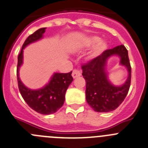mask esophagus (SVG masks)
I'll list each match as a JSON object with an SVG mask.
<instances>
[{"label":"esophagus","instance_id":"obj_1","mask_svg":"<svg viewBox=\"0 0 148 148\" xmlns=\"http://www.w3.org/2000/svg\"><path fill=\"white\" fill-rule=\"evenodd\" d=\"M81 76L80 71H79L77 69H74L72 71V77L73 78H77V77Z\"/></svg>","mask_w":148,"mask_h":148}]
</instances>
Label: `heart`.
I'll use <instances>...</instances> for the list:
<instances>
[{
	"label": "heart",
	"instance_id": "heart-1",
	"mask_svg": "<svg viewBox=\"0 0 148 148\" xmlns=\"http://www.w3.org/2000/svg\"><path fill=\"white\" fill-rule=\"evenodd\" d=\"M100 41L101 38H99V37L92 36L90 37V38H88V40L85 41V46L87 47L93 46V45L97 44L98 42L99 43V44L97 45V46L96 47V48H95L94 51L93 52L92 55H91V57H96V56L99 55L100 53H101V52L107 48V44H106L105 42H103V41H100V42H99V41Z\"/></svg>",
	"mask_w": 148,
	"mask_h": 148
}]
</instances>
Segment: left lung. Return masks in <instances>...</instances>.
<instances>
[{"label": "left lung", "instance_id": "left-lung-1", "mask_svg": "<svg viewBox=\"0 0 148 148\" xmlns=\"http://www.w3.org/2000/svg\"><path fill=\"white\" fill-rule=\"evenodd\" d=\"M115 54L121 58V64L127 67L129 72L127 81L121 86L112 85L105 71L107 59ZM82 69L86 82V101L90 107L99 112H108L118 108L128 94L132 79V67L125 46L122 45L107 49L82 65Z\"/></svg>", "mask_w": 148, "mask_h": 148}]
</instances>
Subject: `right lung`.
<instances>
[{
  "instance_id": "add662e5",
  "label": "right lung",
  "mask_w": 148,
  "mask_h": 148,
  "mask_svg": "<svg viewBox=\"0 0 148 148\" xmlns=\"http://www.w3.org/2000/svg\"><path fill=\"white\" fill-rule=\"evenodd\" d=\"M46 27H42L29 36L25 41L22 49L18 55L16 76L18 88L25 101L34 111L42 114L55 113L63 106L67 88L73 81L71 72L55 73L49 83L39 90H30L26 88L19 77V69L23 63V49L30 43L42 38Z\"/></svg>"
}]
</instances>
